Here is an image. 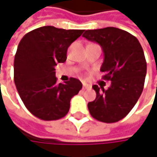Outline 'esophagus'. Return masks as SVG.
<instances>
[{
  "mask_svg": "<svg viewBox=\"0 0 157 157\" xmlns=\"http://www.w3.org/2000/svg\"><path fill=\"white\" fill-rule=\"evenodd\" d=\"M82 88L83 89H90L91 88V85L86 83V82H82Z\"/></svg>",
  "mask_w": 157,
  "mask_h": 157,
  "instance_id": "obj_1",
  "label": "esophagus"
}]
</instances>
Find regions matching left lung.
Here are the masks:
<instances>
[{
  "label": "left lung",
  "instance_id": "1",
  "mask_svg": "<svg viewBox=\"0 0 157 157\" xmlns=\"http://www.w3.org/2000/svg\"><path fill=\"white\" fill-rule=\"evenodd\" d=\"M84 38L101 45L103 80L111 81L107 90L93 85L94 101L88 103L91 115L104 123H115L125 117L141 95L146 75V62L139 41L126 31L106 27L84 31Z\"/></svg>",
  "mask_w": 157,
  "mask_h": 157
}]
</instances>
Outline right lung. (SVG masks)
<instances>
[{"label":"right lung","instance_id":"obj_1","mask_svg":"<svg viewBox=\"0 0 157 157\" xmlns=\"http://www.w3.org/2000/svg\"><path fill=\"white\" fill-rule=\"evenodd\" d=\"M84 30L43 26L26 33L14 57V83L25 107L34 116L52 121L70 109L72 97L82 84L76 78L57 83L54 66L66 61L67 49Z\"/></svg>","mask_w":157,"mask_h":157}]
</instances>
